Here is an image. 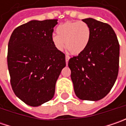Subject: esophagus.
Instances as JSON below:
<instances>
[{
    "mask_svg": "<svg viewBox=\"0 0 126 126\" xmlns=\"http://www.w3.org/2000/svg\"><path fill=\"white\" fill-rule=\"evenodd\" d=\"M69 55H66L65 57V59H66V64H68V62H69Z\"/></svg>",
    "mask_w": 126,
    "mask_h": 126,
    "instance_id": "obj_1",
    "label": "esophagus"
}]
</instances>
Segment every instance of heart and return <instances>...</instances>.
I'll return each instance as SVG.
<instances>
[{"instance_id": "b5f03b06", "label": "heart", "mask_w": 126, "mask_h": 126, "mask_svg": "<svg viewBox=\"0 0 126 126\" xmlns=\"http://www.w3.org/2000/svg\"><path fill=\"white\" fill-rule=\"evenodd\" d=\"M91 31L89 25L84 22H68L57 28V34L52 36V41L59 50L65 47L74 55L84 51L89 44Z\"/></svg>"}]
</instances>
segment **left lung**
I'll return each mask as SVG.
<instances>
[{"label": "left lung", "mask_w": 126, "mask_h": 126, "mask_svg": "<svg viewBox=\"0 0 126 126\" xmlns=\"http://www.w3.org/2000/svg\"><path fill=\"white\" fill-rule=\"evenodd\" d=\"M82 20L90 28L89 44L69 59L68 66L76 95L82 100L97 101L109 93L117 79L120 46L108 24L92 18Z\"/></svg>", "instance_id": "obj_1"}]
</instances>
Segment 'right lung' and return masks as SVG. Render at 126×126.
<instances>
[{"label":"right lung","mask_w":126,"mask_h":126,"mask_svg":"<svg viewBox=\"0 0 126 126\" xmlns=\"http://www.w3.org/2000/svg\"><path fill=\"white\" fill-rule=\"evenodd\" d=\"M57 19L32 20L17 27L8 43L7 66L12 88L22 101L38 107L53 97L65 55L52 36Z\"/></svg>","instance_id":"obj_1"}]
</instances>
